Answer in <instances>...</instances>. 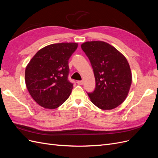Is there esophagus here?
I'll list each match as a JSON object with an SVG mask.
<instances>
[{
  "label": "esophagus",
  "instance_id": "34e87169",
  "mask_svg": "<svg viewBox=\"0 0 158 158\" xmlns=\"http://www.w3.org/2000/svg\"><path fill=\"white\" fill-rule=\"evenodd\" d=\"M83 81L82 80H78V82H77V84H78V85H82L83 84Z\"/></svg>",
  "mask_w": 158,
  "mask_h": 158
}]
</instances>
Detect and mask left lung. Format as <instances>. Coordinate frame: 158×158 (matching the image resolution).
Here are the masks:
<instances>
[{"label":"left lung","mask_w":158,"mask_h":158,"mask_svg":"<svg viewBox=\"0 0 158 158\" xmlns=\"http://www.w3.org/2000/svg\"><path fill=\"white\" fill-rule=\"evenodd\" d=\"M81 47L90 61L95 79V89L88 93L91 101L103 110L118 107L127 97L132 83L127 59L104 41H87Z\"/></svg>","instance_id":"left-lung-1"}]
</instances>
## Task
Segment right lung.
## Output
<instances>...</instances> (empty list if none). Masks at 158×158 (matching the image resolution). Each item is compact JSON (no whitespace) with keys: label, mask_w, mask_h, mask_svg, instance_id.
Masks as SVG:
<instances>
[{"label":"right lung","mask_w":158,"mask_h":158,"mask_svg":"<svg viewBox=\"0 0 158 158\" xmlns=\"http://www.w3.org/2000/svg\"><path fill=\"white\" fill-rule=\"evenodd\" d=\"M76 43L46 46L33 56L26 66L25 80L35 102L45 109H56L69 98L73 84L69 80V60Z\"/></svg>","instance_id":"1"}]
</instances>
